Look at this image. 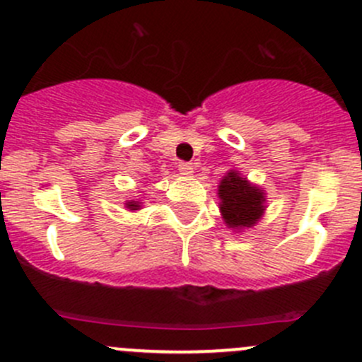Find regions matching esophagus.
I'll return each mask as SVG.
<instances>
[{"mask_svg": "<svg viewBox=\"0 0 362 362\" xmlns=\"http://www.w3.org/2000/svg\"><path fill=\"white\" fill-rule=\"evenodd\" d=\"M178 171H180L182 175H192L194 173V166H192V163L180 160V163H178Z\"/></svg>", "mask_w": 362, "mask_h": 362, "instance_id": "1", "label": "esophagus"}]
</instances>
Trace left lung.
Returning a JSON list of instances; mask_svg holds the SVG:
<instances>
[{"instance_id": "obj_1", "label": "left lung", "mask_w": 362, "mask_h": 362, "mask_svg": "<svg viewBox=\"0 0 362 362\" xmlns=\"http://www.w3.org/2000/svg\"><path fill=\"white\" fill-rule=\"evenodd\" d=\"M218 208L228 228H252L264 214V192L235 170L229 171L218 184Z\"/></svg>"}]
</instances>
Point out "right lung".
<instances>
[{"label": "right lung", "instance_id": "obj_1", "mask_svg": "<svg viewBox=\"0 0 362 362\" xmlns=\"http://www.w3.org/2000/svg\"><path fill=\"white\" fill-rule=\"evenodd\" d=\"M126 206L129 208V210H138V208H140V203H138V202H133V199H131V202H127V203H126Z\"/></svg>", "mask_w": 362, "mask_h": 362}]
</instances>
